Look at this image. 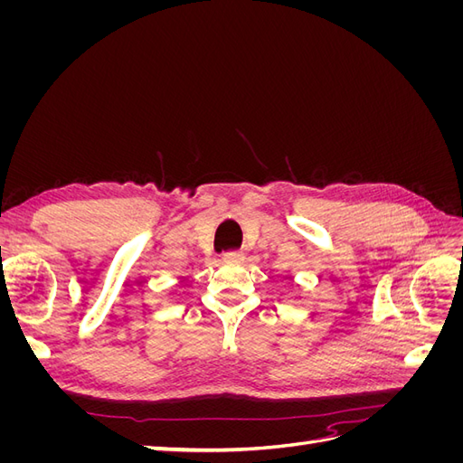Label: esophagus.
<instances>
[{"mask_svg":"<svg viewBox=\"0 0 463 463\" xmlns=\"http://www.w3.org/2000/svg\"><path fill=\"white\" fill-rule=\"evenodd\" d=\"M222 260L223 262H241L243 253H240V250H228V253L222 255Z\"/></svg>","mask_w":463,"mask_h":463,"instance_id":"obj_1","label":"esophagus"}]
</instances>
